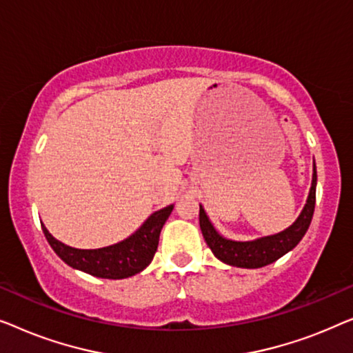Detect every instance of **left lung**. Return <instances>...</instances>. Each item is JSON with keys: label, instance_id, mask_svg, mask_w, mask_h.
Instances as JSON below:
<instances>
[{"label": "left lung", "instance_id": "1", "mask_svg": "<svg viewBox=\"0 0 353 353\" xmlns=\"http://www.w3.org/2000/svg\"><path fill=\"white\" fill-rule=\"evenodd\" d=\"M315 192L316 168L314 163V176H312L309 198H307L304 210H302L294 224L288 227L286 230L275 233V235L262 236L252 241L227 240L211 224L210 217L206 216L205 210L200 205V228L203 238H205L208 246L211 248L212 254L228 265L241 267V269H259V267L269 265L272 262L280 259L281 256H285L286 252L294 250L297 243L305 235L307 228H309L312 222V217H314Z\"/></svg>", "mask_w": 353, "mask_h": 353}]
</instances>
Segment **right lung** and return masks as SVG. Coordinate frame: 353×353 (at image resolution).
Returning a JSON list of instances; mask_svg holds the SVG:
<instances>
[{
    "instance_id": "right-lung-1",
    "label": "right lung",
    "mask_w": 353,
    "mask_h": 353,
    "mask_svg": "<svg viewBox=\"0 0 353 353\" xmlns=\"http://www.w3.org/2000/svg\"><path fill=\"white\" fill-rule=\"evenodd\" d=\"M172 208L174 205L153 212L141 228L126 240L99 250H77L67 246L56 240L43 224L41 227L49 245L65 264L99 278L121 280L139 274L150 264L160 241V232L172 212Z\"/></svg>"
}]
</instances>
